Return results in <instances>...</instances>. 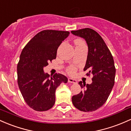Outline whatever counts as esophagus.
<instances>
[{"mask_svg":"<svg viewBox=\"0 0 131 131\" xmlns=\"http://www.w3.org/2000/svg\"><path fill=\"white\" fill-rule=\"evenodd\" d=\"M68 83H73V84H76V83H77V80H74V79L71 78H69L68 80Z\"/></svg>","mask_w":131,"mask_h":131,"instance_id":"1","label":"esophagus"}]
</instances>
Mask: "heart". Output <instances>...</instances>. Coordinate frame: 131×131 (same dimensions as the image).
<instances>
[{
    "label": "heart",
    "mask_w": 131,
    "mask_h": 131,
    "mask_svg": "<svg viewBox=\"0 0 131 131\" xmlns=\"http://www.w3.org/2000/svg\"><path fill=\"white\" fill-rule=\"evenodd\" d=\"M74 43L76 45V47H80V46L86 45L84 41L82 39H80V38L75 40ZM76 70H77V67H76L75 66H70V67H68L67 69V71L70 74H74V73H75Z\"/></svg>",
    "instance_id": "heart-1"
}]
</instances>
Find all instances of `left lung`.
<instances>
[{"mask_svg": "<svg viewBox=\"0 0 131 131\" xmlns=\"http://www.w3.org/2000/svg\"><path fill=\"white\" fill-rule=\"evenodd\" d=\"M71 33L86 41L88 53L84 71H88L87 76L93 75L91 84L79 82L84 91L73 96L72 103L81 111H94L106 103L114 84V59L102 37L94 30L86 28Z\"/></svg>", "mask_w": 131, "mask_h": 131, "instance_id": "1", "label": "left lung"}]
</instances>
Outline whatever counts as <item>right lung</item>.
Here are the masks:
<instances>
[{
	"label": "right lung",
	"instance_id": "add662e5",
	"mask_svg": "<svg viewBox=\"0 0 131 131\" xmlns=\"http://www.w3.org/2000/svg\"><path fill=\"white\" fill-rule=\"evenodd\" d=\"M70 32L45 30L38 33L25 45L17 64V82L27 104L37 111H47L55 103V91L68 78L63 74L43 71L57 57V49Z\"/></svg>",
	"mask_w": 131,
	"mask_h": 131
}]
</instances>
